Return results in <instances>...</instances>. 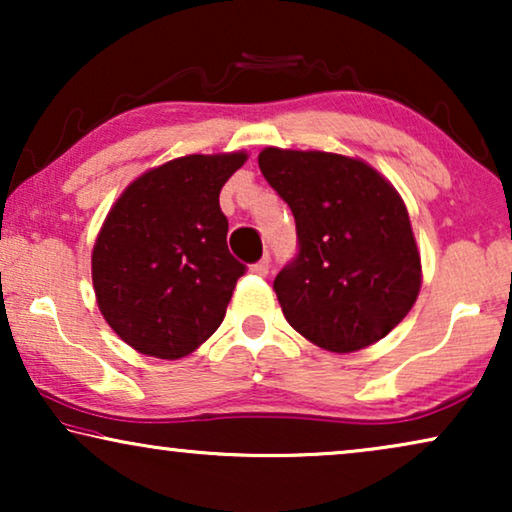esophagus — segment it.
I'll list each match as a JSON object with an SVG mask.
<instances>
[{"mask_svg": "<svg viewBox=\"0 0 512 512\" xmlns=\"http://www.w3.org/2000/svg\"><path fill=\"white\" fill-rule=\"evenodd\" d=\"M251 272H254V275H258V277H268V272H270V258L263 256L261 261L251 265Z\"/></svg>", "mask_w": 512, "mask_h": 512, "instance_id": "34e87169", "label": "esophagus"}]
</instances>
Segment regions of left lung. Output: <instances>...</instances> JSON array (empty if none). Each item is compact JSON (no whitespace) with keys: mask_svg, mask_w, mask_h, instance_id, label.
Segmentation results:
<instances>
[{"mask_svg":"<svg viewBox=\"0 0 512 512\" xmlns=\"http://www.w3.org/2000/svg\"><path fill=\"white\" fill-rule=\"evenodd\" d=\"M263 177L296 219L298 254L275 277L289 324L328 352L382 340L415 305L422 263L396 188L363 160L268 149Z\"/></svg>","mask_w":512,"mask_h":512,"instance_id":"1","label":"left lung"}]
</instances>
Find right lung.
Here are the masks:
<instances>
[{"label":"right lung","instance_id":"1","mask_svg":"<svg viewBox=\"0 0 512 512\" xmlns=\"http://www.w3.org/2000/svg\"><path fill=\"white\" fill-rule=\"evenodd\" d=\"M247 153L184 156L125 188L93 247L102 317L132 349L181 359L226 317L244 265L228 251L219 193Z\"/></svg>","mask_w":512,"mask_h":512}]
</instances>
